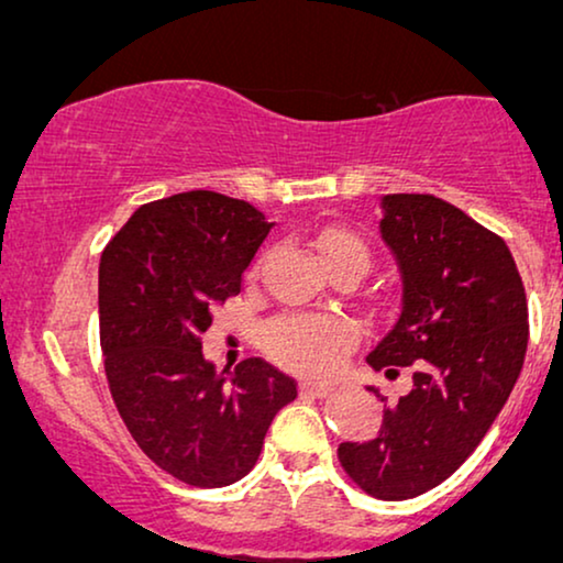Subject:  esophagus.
I'll return each mask as SVG.
<instances>
[{
  "mask_svg": "<svg viewBox=\"0 0 563 563\" xmlns=\"http://www.w3.org/2000/svg\"><path fill=\"white\" fill-rule=\"evenodd\" d=\"M299 388L305 390V394H312V396H317V398H324V396H330L332 390H335V388L330 386V383H320V380H305V383H301Z\"/></svg>",
  "mask_w": 563,
  "mask_h": 563,
  "instance_id": "esophagus-1",
  "label": "esophagus"
}]
</instances>
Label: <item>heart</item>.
<instances>
[{"mask_svg": "<svg viewBox=\"0 0 563 563\" xmlns=\"http://www.w3.org/2000/svg\"><path fill=\"white\" fill-rule=\"evenodd\" d=\"M317 254L322 262L350 256L368 268L371 251L361 235L342 225H328L314 239ZM355 338V328L342 317L324 314H295L276 320L264 332V347L276 363L291 371L324 376L335 371L350 342Z\"/></svg>", "mask_w": 563, "mask_h": 563, "instance_id": "1", "label": "heart"}]
</instances>
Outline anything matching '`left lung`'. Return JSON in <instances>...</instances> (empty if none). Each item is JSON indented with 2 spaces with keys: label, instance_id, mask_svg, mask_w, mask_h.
<instances>
[{
  "label": "left lung",
  "instance_id": "left-lung-1",
  "mask_svg": "<svg viewBox=\"0 0 563 563\" xmlns=\"http://www.w3.org/2000/svg\"><path fill=\"white\" fill-rule=\"evenodd\" d=\"M380 239L401 272V312L368 365L413 386L383 406L378 437L342 442L340 464L365 493L409 500L475 452L508 401L528 347V305L500 235L434 195H383ZM380 401L376 386H368Z\"/></svg>",
  "mask_w": 563,
  "mask_h": 563
}]
</instances>
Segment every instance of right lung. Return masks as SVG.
Here are the masks:
<instances>
[{
  "mask_svg": "<svg viewBox=\"0 0 563 563\" xmlns=\"http://www.w3.org/2000/svg\"><path fill=\"white\" fill-rule=\"evenodd\" d=\"M246 200L210 190L146 202L103 249L99 322L113 404L140 450L192 487L249 475L295 378L262 357L225 377L202 355L210 309L241 291L272 231Z\"/></svg>",
  "mask_w": 563,
  "mask_h": 563,
  "instance_id": "obj_1",
  "label": "right lung"
}]
</instances>
